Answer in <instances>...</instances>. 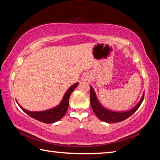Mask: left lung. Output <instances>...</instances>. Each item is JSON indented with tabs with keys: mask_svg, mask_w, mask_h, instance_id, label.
Returning <instances> with one entry per match:
<instances>
[{
	"mask_svg": "<svg viewBox=\"0 0 160 160\" xmlns=\"http://www.w3.org/2000/svg\"><path fill=\"white\" fill-rule=\"evenodd\" d=\"M144 96L145 94H143L142 99H140V102L133 109L125 112H116L106 109L99 104L93 88L90 87V104L92 108L93 112L97 116V118H99L101 121L107 123L121 122V121L130 117L140 107V104H142L143 99H144Z\"/></svg>",
	"mask_w": 160,
	"mask_h": 160,
	"instance_id": "left-lung-1",
	"label": "left lung"
}]
</instances>
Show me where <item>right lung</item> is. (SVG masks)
<instances>
[{
    "label": "right lung",
    "instance_id": "1",
    "mask_svg": "<svg viewBox=\"0 0 160 160\" xmlns=\"http://www.w3.org/2000/svg\"><path fill=\"white\" fill-rule=\"evenodd\" d=\"M78 82L75 83V85H72L70 88L67 90L65 94L63 99H62L60 104L56 107H54L53 109L42 111V112H29L28 110H26L21 107H20L22 110L24 111L27 114H28L32 118L37 120L41 121V122L45 123H51L56 122L63 117V116L66 114L68 110V108L69 106V98L71 93L73 92L75 88L78 85Z\"/></svg>",
    "mask_w": 160,
    "mask_h": 160
}]
</instances>
